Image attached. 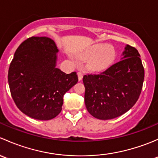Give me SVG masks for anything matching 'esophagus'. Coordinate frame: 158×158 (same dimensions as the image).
I'll use <instances>...</instances> for the list:
<instances>
[{"instance_id":"34e87169","label":"esophagus","mask_w":158,"mask_h":158,"mask_svg":"<svg viewBox=\"0 0 158 158\" xmlns=\"http://www.w3.org/2000/svg\"><path fill=\"white\" fill-rule=\"evenodd\" d=\"M77 75H78V79H79V81H82V78H83V75H82V73H80V72H79V73H77Z\"/></svg>"}]
</instances>
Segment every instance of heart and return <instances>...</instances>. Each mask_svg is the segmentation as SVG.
<instances>
[{
	"instance_id": "b5f03b06",
	"label": "heart",
	"mask_w": 158,
	"mask_h": 158,
	"mask_svg": "<svg viewBox=\"0 0 158 158\" xmlns=\"http://www.w3.org/2000/svg\"><path fill=\"white\" fill-rule=\"evenodd\" d=\"M86 60V67L91 72L101 73L107 70L114 63L117 52L114 47L106 44H95L79 55Z\"/></svg>"
}]
</instances>
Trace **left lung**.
<instances>
[{"label": "left lung", "mask_w": 158, "mask_h": 158, "mask_svg": "<svg viewBox=\"0 0 158 158\" xmlns=\"http://www.w3.org/2000/svg\"><path fill=\"white\" fill-rule=\"evenodd\" d=\"M138 51L125 47L121 61L98 75L83 76L85 103L88 111L100 120L125 114L138 101L144 70Z\"/></svg>", "instance_id": "left-lung-1"}]
</instances>
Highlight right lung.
<instances>
[{
	"label": "right lung",
	"instance_id": "right-lung-1",
	"mask_svg": "<svg viewBox=\"0 0 158 158\" xmlns=\"http://www.w3.org/2000/svg\"><path fill=\"white\" fill-rule=\"evenodd\" d=\"M58 52L52 39L32 36L14 53L8 71L11 96L32 118L50 120L58 115L63 95L78 82L76 72L66 74L56 67Z\"/></svg>",
	"mask_w": 158,
	"mask_h": 158
}]
</instances>
